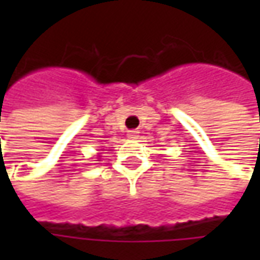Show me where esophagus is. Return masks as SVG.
<instances>
[{
	"instance_id": "esophagus-1",
	"label": "esophagus",
	"mask_w": 260,
	"mask_h": 260,
	"mask_svg": "<svg viewBox=\"0 0 260 260\" xmlns=\"http://www.w3.org/2000/svg\"><path fill=\"white\" fill-rule=\"evenodd\" d=\"M138 136H139L138 131H128V138L129 139H138Z\"/></svg>"
}]
</instances>
